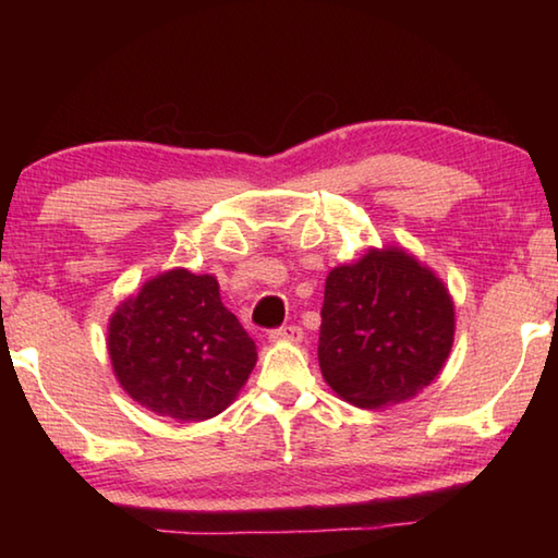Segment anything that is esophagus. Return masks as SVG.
Returning <instances> with one entry per match:
<instances>
[{"instance_id": "34e87169", "label": "esophagus", "mask_w": 558, "mask_h": 558, "mask_svg": "<svg viewBox=\"0 0 558 558\" xmlns=\"http://www.w3.org/2000/svg\"><path fill=\"white\" fill-rule=\"evenodd\" d=\"M270 339H282V342H302V329L298 325H282L272 329Z\"/></svg>"}]
</instances>
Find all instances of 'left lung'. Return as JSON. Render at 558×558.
<instances>
[{
    "label": "left lung",
    "mask_w": 558,
    "mask_h": 558,
    "mask_svg": "<svg viewBox=\"0 0 558 558\" xmlns=\"http://www.w3.org/2000/svg\"><path fill=\"white\" fill-rule=\"evenodd\" d=\"M319 315V369L359 409H381L426 389L456 332L446 286L399 248L369 251L329 272Z\"/></svg>",
    "instance_id": "obj_1"
}]
</instances>
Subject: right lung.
<instances>
[{"mask_svg": "<svg viewBox=\"0 0 558 558\" xmlns=\"http://www.w3.org/2000/svg\"><path fill=\"white\" fill-rule=\"evenodd\" d=\"M108 352L140 405L177 421H206L229 405L256 366V342L223 307L211 276L169 270L122 302Z\"/></svg>", "mask_w": 558, "mask_h": 558, "instance_id": "1", "label": "right lung"}]
</instances>
